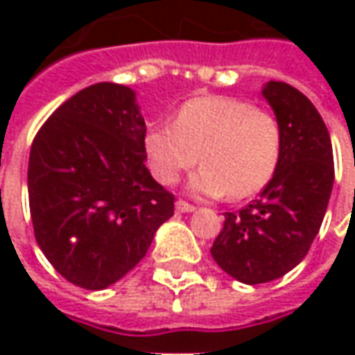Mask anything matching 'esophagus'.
Instances as JSON below:
<instances>
[{
	"label": "esophagus",
	"mask_w": 355,
	"mask_h": 355,
	"mask_svg": "<svg viewBox=\"0 0 355 355\" xmlns=\"http://www.w3.org/2000/svg\"><path fill=\"white\" fill-rule=\"evenodd\" d=\"M175 211L191 213V211H196V207H193L191 203H187V201H184V199H180V201H175Z\"/></svg>",
	"instance_id": "34e87169"
}]
</instances>
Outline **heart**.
Wrapping results in <instances>:
<instances>
[{
  "instance_id": "b5f03b06",
  "label": "heart",
  "mask_w": 355,
  "mask_h": 355,
  "mask_svg": "<svg viewBox=\"0 0 355 355\" xmlns=\"http://www.w3.org/2000/svg\"><path fill=\"white\" fill-rule=\"evenodd\" d=\"M282 134L277 118L231 96H201L178 110L173 124H154L144 150L157 182L170 185L199 162L189 189L201 196L251 198L279 166Z\"/></svg>"
}]
</instances>
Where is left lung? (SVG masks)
I'll return each instance as SVG.
<instances>
[{
  "label": "left lung",
  "instance_id": "obj_1",
  "mask_svg": "<svg viewBox=\"0 0 355 355\" xmlns=\"http://www.w3.org/2000/svg\"><path fill=\"white\" fill-rule=\"evenodd\" d=\"M263 96L282 134L279 166L259 199L225 213L211 247L215 263L245 284L280 279L306 257L334 185L332 142L314 104L280 80H268Z\"/></svg>",
  "mask_w": 355,
  "mask_h": 355
}]
</instances>
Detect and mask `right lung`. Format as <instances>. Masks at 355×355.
Segmentation results:
<instances>
[{"label": "right lung", "mask_w": 355, "mask_h": 355, "mask_svg": "<svg viewBox=\"0 0 355 355\" xmlns=\"http://www.w3.org/2000/svg\"><path fill=\"white\" fill-rule=\"evenodd\" d=\"M136 92L98 83L61 104L35 136L27 189L35 239L69 282L114 284L146 257L173 196L146 168Z\"/></svg>", "instance_id": "right-lung-1"}]
</instances>
